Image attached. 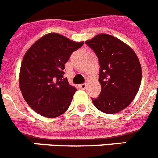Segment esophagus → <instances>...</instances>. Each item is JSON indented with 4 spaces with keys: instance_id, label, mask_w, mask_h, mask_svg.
Wrapping results in <instances>:
<instances>
[{
    "instance_id": "obj_1",
    "label": "esophagus",
    "mask_w": 158,
    "mask_h": 158,
    "mask_svg": "<svg viewBox=\"0 0 158 158\" xmlns=\"http://www.w3.org/2000/svg\"><path fill=\"white\" fill-rule=\"evenodd\" d=\"M79 88L81 89H85L86 88V84L85 83H83V84H80L79 85Z\"/></svg>"
}]
</instances>
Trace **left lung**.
Segmentation results:
<instances>
[{"label":"left lung","mask_w":158,"mask_h":158,"mask_svg":"<svg viewBox=\"0 0 158 158\" xmlns=\"http://www.w3.org/2000/svg\"><path fill=\"white\" fill-rule=\"evenodd\" d=\"M85 44L98 56L102 91L92 98L96 108L115 114L133 102L140 88L141 67L134 51L119 39L101 33Z\"/></svg>","instance_id":"obj_1"}]
</instances>
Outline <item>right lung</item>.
I'll list each match as a JSON object with an SVG mask.
<instances>
[{
	"mask_svg": "<svg viewBox=\"0 0 158 158\" xmlns=\"http://www.w3.org/2000/svg\"><path fill=\"white\" fill-rule=\"evenodd\" d=\"M83 44L52 33L28 49L21 62L19 85L25 102L37 114L53 118L69 109L77 89L63 77L64 64Z\"/></svg>",
	"mask_w": 158,
	"mask_h": 158,
	"instance_id": "obj_1",
	"label": "right lung"
}]
</instances>
